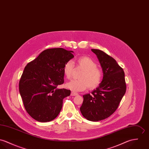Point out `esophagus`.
Wrapping results in <instances>:
<instances>
[{"mask_svg": "<svg viewBox=\"0 0 149 149\" xmlns=\"http://www.w3.org/2000/svg\"><path fill=\"white\" fill-rule=\"evenodd\" d=\"M77 95H78V94L76 93H74V92H71V96H76Z\"/></svg>", "mask_w": 149, "mask_h": 149, "instance_id": "esophagus-1", "label": "esophagus"}]
</instances>
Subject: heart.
I'll return each instance as SVG.
<instances>
[{
  "label": "heart",
  "instance_id": "1",
  "mask_svg": "<svg viewBox=\"0 0 149 149\" xmlns=\"http://www.w3.org/2000/svg\"><path fill=\"white\" fill-rule=\"evenodd\" d=\"M77 66L82 68L83 72L81 74L79 80H71L67 83L66 87L72 91H82L87 87L94 89L97 87L103 79V72L97 67V63L91 58L86 56L78 58L76 60ZM74 69V63L68 61L65 64L63 71L67 79L71 78Z\"/></svg>",
  "mask_w": 149,
  "mask_h": 149
}]
</instances>
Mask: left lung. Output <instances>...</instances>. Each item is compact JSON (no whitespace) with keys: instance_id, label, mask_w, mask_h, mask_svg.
<instances>
[{"instance_id":"obj_1","label":"left lung","mask_w":149,"mask_h":149,"mask_svg":"<svg viewBox=\"0 0 149 149\" xmlns=\"http://www.w3.org/2000/svg\"><path fill=\"white\" fill-rule=\"evenodd\" d=\"M91 51L97 56L103 77L95 90L83 96L80 110L87 120L97 122L109 117L116 111L126 93V84L124 71L113 57L101 50Z\"/></svg>"}]
</instances>
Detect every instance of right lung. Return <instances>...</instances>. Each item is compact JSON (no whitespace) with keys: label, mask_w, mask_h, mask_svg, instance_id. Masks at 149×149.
Returning a JSON list of instances; mask_svg holds the SVG:
<instances>
[{"label":"right lung","mask_w":149,"mask_h":149,"mask_svg":"<svg viewBox=\"0 0 149 149\" xmlns=\"http://www.w3.org/2000/svg\"><path fill=\"white\" fill-rule=\"evenodd\" d=\"M73 51L63 48L49 49L25 67L19 89L27 113L40 122H50L59 114L70 90L58 88L64 83L63 68L74 57Z\"/></svg>","instance_id":"obj_1"}]
</instances>
